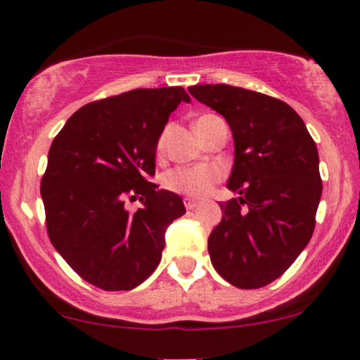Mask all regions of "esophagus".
<instances>
[{"label": "esophagus", "mask_w": 360, "mask_h": 360, "mask_svg": "<svg viewBox=\"0 0 360 360\" xmlns=\"http://www.w3.org/2000/svg\"><path fill=\"white\" fill-rule=\"evenodd\" d=\"M198 205H200V201H198V200H193V198H186V200H184V206H186V210H194V208H196Z\"/></svg>", "instance_id": "1"}]
</instances>
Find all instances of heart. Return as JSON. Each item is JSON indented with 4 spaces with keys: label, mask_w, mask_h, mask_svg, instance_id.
<instances>
[{
    "label": "heart",
    "mask_w": 360,
    "mask_h": 360,
    "mask_svg": "<svg viewBox=\"0 0 360 360\" xmlns=\"http://www.w3.org/2000/svg\"><path fill=\"white\" fill-rule=\"evenodd\" d=\"M203 118V117H201ZM164 139L159 140L157 150H162ZM221 171L217 166L210 164H198V166L176 167L162 177L164 188L177 194L201 198L213 189V186L220 181Z\"/></svg>",
    "instance_id": "obj_1"
}]
</instances>
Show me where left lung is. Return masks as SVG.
<instances>
[{
	"instance_id": "left-lung-1",
	"label": "left lung",
	"mask_w": 360,
	"mask_h": 360,
	"mask_svg": "<svg viewBox=\"0 0 360 360\" xmlns=\"http://www.w3.org/2000/svg\"><path fill=\"white\" fill-rule=\"evenodd\" d=\"M188 91L226 120L233 137L226 188L238 198L220 203L223 217L210 233V259L233 286L262 288L295 262L315 230L323 189L316 146L284 101L229 84Z\"/></svg>"
}]
</instances>
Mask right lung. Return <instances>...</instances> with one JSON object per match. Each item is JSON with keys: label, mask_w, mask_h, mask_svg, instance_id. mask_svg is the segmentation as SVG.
<instances>
[{"label": "right lung", "mask_w": 360, "mask_h": 360, "mask_svg": "<svg viewBox=\"0 0 360 360\" xmlns=\"http://www.w3.org/2000/svg\"><path fill=\"white\" fill-rule=\"evenodd\" d=\"M181 86L131 89L79 108L53 139L40 194L52 245L82 279L105 291L143 283L162 257L166 230L186 213L181 196L157 189L160 134ZM128 197L143 208L130 214Z\"/></svg>", "instance_id": "1"}]
</instances>
